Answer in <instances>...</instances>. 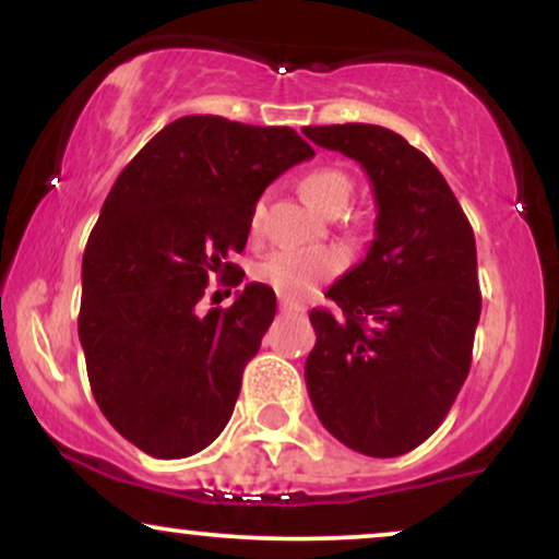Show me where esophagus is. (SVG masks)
Returning a JSON list of instances; mask_svg holds the SVG:
<instances>
[{"label":"esophagus","mask_w":559,"mask_h":559,"mask_svg":"<svg viewBox=\"0 0 559 559\" xmlns=\"http://www.w3.org/2000/svg\"><path fill=\"white\" fill-rule=\"evenodd\" d=\"M278 310L284 312V316H294V312H301L305 307L299 305V301H292V299H281L278 301Z\"/></svg>","instance_id":"1"}]
</instances>
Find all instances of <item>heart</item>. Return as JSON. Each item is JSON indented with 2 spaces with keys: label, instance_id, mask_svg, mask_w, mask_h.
<instances>
[{
  "label": "heart",
  "instance_id": "heart-1",
  "mask_svg": "<svg viewBox=\"0 0 559 559\" xmlns=\"http://www.w3.org/2000/svg\"><path fill=\"white\" fill-rule=\"evenodd\" d=\"M299 191L312 207L320 213H336L344 210L352 197V181L342 170L320 168L307 173L299 181ZM262 217V202L252 207L249 228L258 230ZM344 267V254L331 247H307V249H275L254 267V278L271 286L278 297L292 301H305L316 294L318 286L329 284Z\"/></svg>",
  "mask_w": 559,
  "mask_h": 559
}]
</instances>
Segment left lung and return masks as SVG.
Listing matches in <instances>:
<instances>
[{
	"instance_id": "left-lung-1",
	"label": "left lung",
	"mask_w": 559,
	"mask_h": 559,
	"mask_svg": "<svg viewBox=\"0 0 559 559\" xmlns=\"http://www.w3.org/2000/svg\"><path fill=\"white\" fill-rule=\"evenodd\" d=\"M373 183L376 239L310 312L305 362L320 423L368 457H400L447 418L471 373L480 318L476 236L436 165L381 126H307Z\"/></svg>"
}]
</instances>
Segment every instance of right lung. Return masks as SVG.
<instances>
[{"mask_svg": "<svg viewBox=\"0 0 559 559\" xmlns=\"http://www.w3.org/2000/svg\"><path fill=\"white\" fill-rule=\"evenodd\" d=\"M312 155L294 128L186 115L107 194L83 252L79 336L102 415L141 452L181 460L226 428L275 292L249 284L207 316L197 305L213 275L241 284L228 258L247 247L252 207Z\"/></svg>", "mask_w": 559, "mask_h": 559, "instance_id": "1", "label": "right lung"}]
</instances>
